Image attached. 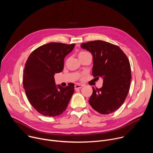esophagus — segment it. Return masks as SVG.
I'll return each mask as SVG.
<instances>
[{
    "instance_id": "obj_1",
    "label": "esophagus",
    "mask_w": 153,
    "mask_h": 153,
    "mask_svg": "<svg viewBox=\"0 0 153 153\" xmlns=\"http://www.w3.org/2000/svg\"><path fill=\"white\" fill-rule=\"evenodd\" d=\"M83 86V85L77 83V84H76L75 86H74V88H75L76 90H78V89H80L81 88H82Z\"/></svg>"
}]
</instances>
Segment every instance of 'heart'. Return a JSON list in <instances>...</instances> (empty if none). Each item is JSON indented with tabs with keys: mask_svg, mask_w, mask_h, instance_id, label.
<instances>
[{
	"mask_svg": "<svg viewBox=\"0 0 153 153\" xmlns=\"http://www.w3.org/2000/svg\"><path fill=\"white\" fill-rule=\"evenodd\" d=\"M86 53V52H81L80 53Z\"/></svg>",
	"mask_w": 153,
	"mask_h": 153,
	"instance_id": "1",
	"label": "heart"
}]
</instances>
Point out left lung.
Returning a JSON list of instances; mask_svg holds the SVG:
<instances>
[{"mask_svg":"<svg viewBox=\"0 0 153 153\" xmlns=\"http://www.w3.org/2000/svg\"><path fill=\"white\" fill-rule=\"evenodd\" d=\"M80 47L93 56V76L103 79L102 88L92 87L90 105L102 114L116 111L129 90L131 74L128 59L118 46L102 40L82 43Z\"/></svg>","mask_w":153,"mask_h":153,"instance_id":"1","label":"left lung"}]
</instances>
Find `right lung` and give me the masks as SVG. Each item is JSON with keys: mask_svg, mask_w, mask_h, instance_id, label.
<instances>
[{"mask_svg": "<svg viewBox=\"0 0 153 153\" xmlns=\"http://www.w3.org/2000/svg\"><path fill=\"white\" fill-rule=\"evenodd\" d=\"M71 45L51 42L42 45L28 57L24 70V88L33 108L45 116L56 117L65 111L74 92V84L56 85L55 73L62 71L64 59L74 49Z\"/></svg>", "mask_w": 153, "mask_h": 153, "instance_id": "right-lung-1", "label": "right lung"}]
</instances>
